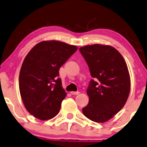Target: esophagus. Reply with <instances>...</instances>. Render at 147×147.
Wrapping results in <instances>:
<instances>
[{"instance_id":"obj_1","label":"esophagus","mask_w":147,"mask_h":147,"mask_svg":"<svg viewBox=\"0 0 147 147\" xmlns=\"http://www.w3.org/2000/svg\"><path fill=\"white\" fill-rule=\"evenodd\" d=\"M70 93L72 95H78V94L80 93V92H78V91H76V92H74V91H72V92H71Z\"/></svg>"}]
</instances>
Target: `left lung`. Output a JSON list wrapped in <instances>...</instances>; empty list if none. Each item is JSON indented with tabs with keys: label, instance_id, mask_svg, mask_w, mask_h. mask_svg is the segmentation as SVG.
I'll use <instances>...</instances> for the list:
<instances>
[{
	"label": "left lung",
	"instance_id": "left-lung-1",
	"mask_svg": "<svg viewBox=\"0 0 147 147\" xmlns=\"http://www.w3.org/2000/svg\"><path fill=\"white\" fill-rule=\"evenodd\" d=\"M79 50L93 78L86 90L89 101L82 112L94 122L104 123L122 109L129 97L127 66L122 55L112 46L94 44Z\"/></svg>",
	"mask_w": 147,
	"mask_h": 147
}]
</instances>
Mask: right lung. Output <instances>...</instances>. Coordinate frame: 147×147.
Instances as JSON below:
<instances>
[{"label": "right lung", "mask_w": 147, "mask_h": 147, "mask_svg": "<svg viewBox=\"0 0 147 147\" xmlns=\"http://www.w3.org/2000/svg\"><path fill=\"white\" fill-rule=\"evenodd\" d=\"M78 50L75 46L59 41L37 43L24 60L19 76V88L24 105L40 120L59 113L67 93L59 78V69Z\"/></svg>", "instance_id": "right-lung-1"}]
</instances>
